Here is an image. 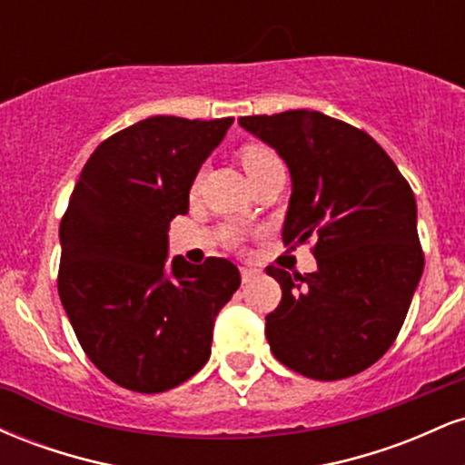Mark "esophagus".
I'll list each match as a JSON object with an SVG mask.
<instances>
[{"label":"esophagus","mask_w":465,"mask_h":465,"mask_svg":"<svg viewBox=\"0 0 465 465\" xmlns=\"http://www.w3.org/2000/svg\"><path fill=\"white\" fill-rule=\"evenodd\" d=\"M240 277H242V284H251L255 277H260V271L258 269H247V266H242V269H240Z\"/></svg>","instance_id":"34e87169"}]
</instances>
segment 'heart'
Returning <instances> with one entry per match:
<instances>
[{"instance_id": "heart-1", "label": "heart", "mask_w": 465, "mask_h": 465, "mask_svg": "<svg viewBox=\"0 0 465 465\" xmlns=\"http://www.w3.org/2000/svg\"><path fill=\"white\" fill-rule=\"evenodd\" d=\"M238 159L249 177H253V174L260 173V170L269 168L271 163L280 162V159H277V154L271 151V148L262 146V143H244V146L240 148Z\"/></svg>"}]
</instances>
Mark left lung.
Instances as JSON below:
<instances>
[{"label":"left lung","instance_id":"obj_1","mask_svg":"<svg viewBox=\"0 0 465 465\" xmlns=\"http://www.w3.org/2000/svg\"><path fill=\"white\" fill-rule=\"evenodd\" d=\"M238 122L291 170L284 244L314 240V273L266 266L282 286L280 306L266 314L271 351L314 381L361 373L396 341L424 271L413 190L348 122L308 109Z\"/></svg>","mask_w":465,"mask_h":465}]
</instances>
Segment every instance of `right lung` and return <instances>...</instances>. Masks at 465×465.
Here are the masks:
<instances>
[{
    "instance_id": "add662e5",
    "label": "right lung",
    "mask_w": 465,
    "mask_h": 465,
    "mask_svg": "<svg viewBox=\"0 0 465 465\" xmlns=\"http://www.w3.org/2000/svg\"><path fill=\"white\" fill-rule=\"evenodd\" d=\"M233 117L153 115L84 163L61 221L58 295L80 348L115 385L159 393L205 365L221 308L240 286L225 258L165 262L170 221Z\"/></svg>"
}]
</instances>
